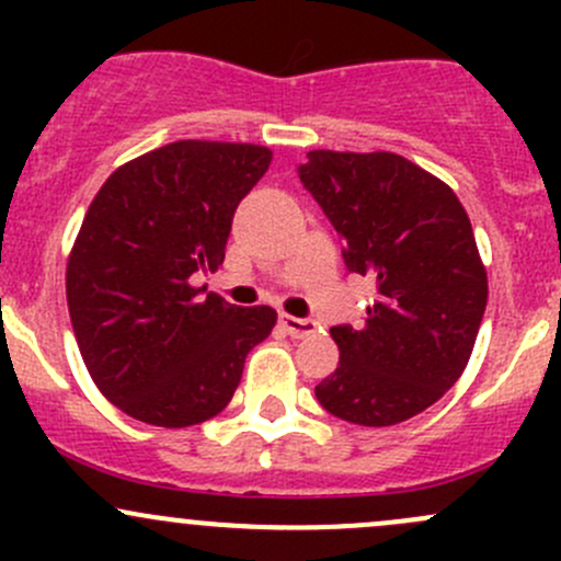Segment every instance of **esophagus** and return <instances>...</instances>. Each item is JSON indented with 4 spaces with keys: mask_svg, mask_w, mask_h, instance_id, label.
Instances as JSON below:
<instances>
[{
    "mask_svg": "<svg viewBox=\"0 0 561 561\" xmlns=\"http://www.w3.org/2000/svg\"><path fill=\"white\" fill-rule=\"evenodd\" d=\"M282 328H285L287 333H290L293 339H304V336H312L317 331V325L312 320H301V317H293V314H282L279 317Z\"/></svg>",
    "mask_w": 561,
    "mask_h": 561,
    "instance_id": "1",
    "label": "esophagus"
}]
</instances>
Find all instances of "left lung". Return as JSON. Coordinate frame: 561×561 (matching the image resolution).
I'll return each instance as SVG.
<instances>
[{"label":"left lung","instance_id":"left-lung-1","mask_svg":"<svg viewBox=\"0 0 561 561\" xmlns=\"http://www.w3.org/2000/svg\"><path fill=\"white\" fill-rule=\"evenodd\" d=\"M298 168L342 236L350 271L375 282L360 328H331L339 366L314 388L331 415L396 426L461 377L489 276L472 225L443 179L393 151H309Z\"/></svg>","mask_w":561,"mask_h":561}]
</instances>
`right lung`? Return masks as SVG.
<instances>
[{"mask_svg":"<svg viewBox=\"0 0 561 561\" xmlns=\"http://www.w3.org/2000/svg\"><path fill=\"white\" fill-rule=\"evenodd\" d=\"M271 149L175 140L107 175L67 257V307L94 386L135 421L184 428L233 399L271 307L201 296L197 271L222 265L241 197Z\"/></svg>","mask_w":561,"mask_h":561,"instance_id":"right-lung-1","label":"right lung"}]
</instances>
